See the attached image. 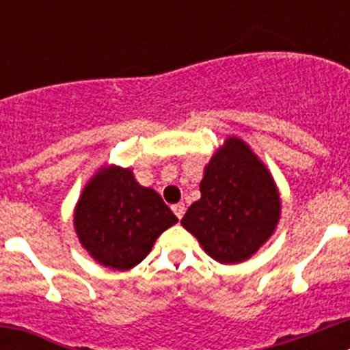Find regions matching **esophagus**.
<instances>
[{
    "label": "esophagus",
    "instance_id": "34e87169",
    "mask_svg": "<svg viewBox=\"0 0 350 350\" xmlns=\"http://www.w3.org/2000/svg\"><path fill=\"white\" fill-rule=\"evenodd\" d=\"M172 210L178 219H182V217H184V213H185V205H184V203H177V205L172 206Z\"/></svg>",
    "mask_w": 350,
    "mask_h": 350
}]
</instances>
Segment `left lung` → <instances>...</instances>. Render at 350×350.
<instances>
[{
  "instance_id": "8db88e82",
  "label": "left lung",
  "mask_w": 350,
  "mask_h": 350,
  "mask_svg": "<svg viewBox=\"0 0 350 350\" xmlns=\"http://www.w3.org/2000/svg\"><path fill=\"white\" fill-rule=\"evenodd\" d=\"M200 193L182 226L215 261H245L273 234L280 217L279 191L267 166L240 138L230 137L213 154Z\"/></svg>"
}]
</instances>
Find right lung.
I'll list each match as a JSON object with an SVG mask.
<instances>
[{
  "label": "right lung",
  "mask_w": 350,
  "mask_h": 350,
  "mask_svg": "<svg viewBox=\"0 0 350 350\" xmlns=\"http://www.w3.org/2000/svg\"><path fill=\"white\" fill-rule=\"evenodd\" d=\"M177 221L156 191L119 166H105L89 180L73 217L83 249L113 270L137 267L157 237Z\"/></svg>",
  "instance_id": "add662e5"
}]
</instances>
